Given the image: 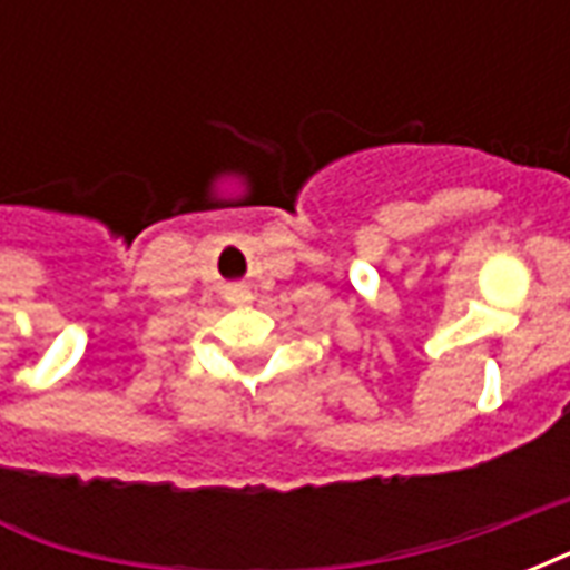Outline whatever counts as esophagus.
<instances>
[{
    "instance_id": "esophagus-1",
    "label": "esophagus",
    "mask_w": 570,
    "mask_h": 570,
    "mask_svg": "<svg viewBox=\"0 0 570 570\" xmlns=\"http://www.w3.org/2000/svg\"><path fill=\"white\" fill-rule=\"evenodd\" d=\"M253 293H249L247 286H240V284H235V286H225V302H228V305H235V308H247V305H253Z\"/></svg>"
}]
</instances>
